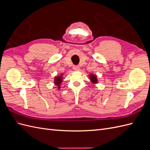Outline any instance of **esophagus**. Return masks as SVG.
<instances>
[{"instance_id":"obj_1","label":"esophagus","mask_w":150,"mask_h":150,"mask_svg":"<svg viewBox=\"0 0 150 150\" xmlns=\"http://www.w3.org/2000/svg\"><path fill=\"white\" fill-rule=\"evenodd\" d=\"M72 68H73V69L76 71H79V67L78 66H73V67H72Z\"/></svg>"}]
</instances>
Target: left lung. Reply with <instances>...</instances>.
Segmentation results:
<instances>
[{"mask_svg": "<svg viewBox=\"0 0 150 150\" xmlns=\"http://www.w3.org/2000/svg\"><path fill=\"white\" fill-rule=\"evenodd\" d=\"M89 78L91 83L93 84H96L98 83V79H97V77L95 74H89Z\"/></svg>", "mask_w": 150, "mask_h": 150, "instance_id": "left-lung-1", "label": "left lung"}]
</instances>
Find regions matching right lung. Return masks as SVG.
<instances>
[{
	"label": "right lung",
	"mask_w": 150,
	"mask_h": 150,
	"mask_svg": "<svg viewBox=\"0 0 150 150\" xmlns=\"http://www.w3.org/2000/svg\"><path fill=\"white\" fill-rule=\"evenodd\" d=\"M62 76L63 74H61L60 76H56L54 78V84L57 86V87H58V89L61 88V84L62 82Z\"/></svg>",
	"instance_id": "obj_1"
}]
</instances>
